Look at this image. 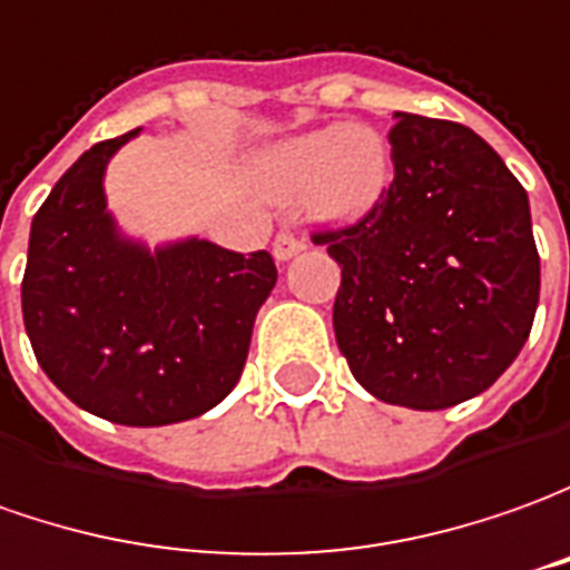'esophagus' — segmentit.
Returning a JSON list of instances; mask_svg holds the SVG:
<instances>
[{
  "mask_svg": "<svg viewBox=\"0 0 570 570\" xmlns=\"http://www.w3.org/2000/svg\"><path fill=\"white\" fill-rule=\"evenodd\" d=\"M302 249H305V239H299L296 234H289V230H281V234L274 236V258H277V262L293 258V255H299Z\"/></svg>",
  "mask_w": 570,
  "mask_h": 570,
  "instance_id": "34e87169",
  "label": "esophagus"
}]
</instances>
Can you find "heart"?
I'll return each instance as SVG.
<instances>
[{
    "label": "heart",
    "mask_w": 570,
    "mask_h": 570,
    "mask_svg": "<svg viewBox=\"0 0 570 570\" xmlns=\"http://www.w3.org/2000/svg\"><path fill=\"white\" fill-rule=\"evenodd\" d=\"M390 146L367 124H327L277 142L258 158L255 180L277 203H296L321 220H358L390 187Z\"/></svg>",
    "instance_id": "1"
}]
</instances>
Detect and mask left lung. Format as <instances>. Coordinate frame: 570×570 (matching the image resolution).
Here are the masks:
<instances>
[{
  "instance_id": "obj_1",
  "label": "left lung",
  "mask_w": 570,
  "mask_h": 570,
  "mask_svg": "<svg viewBox=\"0 0 570 570\" xmlns=\"http://www.w3.org/2000/svg\"><path fill=\"white\" fill-rule=\"evenodd\" d=\"M396 177L365 218L315 234L343 268L336 346L371 396L436 412L499 381L540 302L530 203L487 139L396 111Z\"/></svg>"
}]
</instances>
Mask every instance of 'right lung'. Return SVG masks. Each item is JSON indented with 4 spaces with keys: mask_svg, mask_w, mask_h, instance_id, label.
I'll use <instances>...</instances> for the list:
<instances>
[{
    "mask_svg": "<svg viewBox=\"0 0 570 570\" xmlns=\"http://www.w3.org/2000/svg\"><path fill=\"white\" fill-rule=\"evenodd\" d=\"M96 142L30 224L21 284L37 362L73 405L127 428L205 415L243 374L274 258L187 236L149 249L118 230L106 168L127 139Z\"/></svg>",
    "mask_w": 570,
    "mask_h": 570,
    "instance_id": "1",
    "label": "right lung"
}]
</instances>
